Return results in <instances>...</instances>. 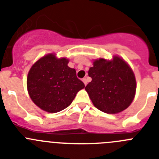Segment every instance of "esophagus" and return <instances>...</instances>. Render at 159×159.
Instances as JSON below:
<instances>
[{
	"instance_id": "obj_1",
	"label": "esophagus",
	"mask_w": 159,
	"mask_h": 159,
	"mask_svg": "<svg viewBox=\"0 0 159 159\" xmlns=\"http://www.w3.org/2000/svg\"><path fill=\"white\" fill-rule=\"evenodd\" d=\"M82 81H83V82H84V85L86 86L87 84H88V80H87V79H86V78H84V79H83V80H82Z\"/></svg>"
}]
</instances>
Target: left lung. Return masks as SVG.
<instances>
[{
	"label": "left lung",
	"mask_w": 159,
	"mask_h": 159,
	"mask_svg": "<svg viewBox=\"0 0 159 159\" xmlns=\"http://www.w3.org/2000/svg\"><path fill=\"white\" fill-rule=\"evenodd\" d=\"M88 75L92 80L85 88L94 106L107 114L127 109L134 98L136 80L131 67L119 56L112 60H93Z\"/></svg>",
	"instance_id": "1"
}]
</instances>
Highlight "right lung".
Segmentation results:
<instances>
[{
    "instance_id": "1",
    "label": "right lung",
    "mask_w": 159,
    "mask_h": 159,
    "mask_svg": "<svg viewBox=\"0 0 159 159\" xmlns=\"http://www.w3.org/2000/svg\"><path fill=\"white\" fill-rule=\"evenodd\" d=\"M69 60L57 58L55 53L43 56L31 67L27 89L31 99L41 110L57 113L69 106L84 84L76 77Z\"/></svg>"
}]
</instances>
